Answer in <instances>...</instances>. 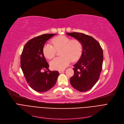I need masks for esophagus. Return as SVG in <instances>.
<instances>
[{
  "label": "esophagus",
  "mask_w": 124,
  "mask_h": 124,
  "mask_svg": "<svg viewBox=\"0 0 124 124\" xmlns=\"http://www.w3.org/2000/svg\"><path fill=\"white\" fill-rule=\"evenodd\" d=\"M64 71H65V70H59V72L60 73H61L63 72Z\"/></svg>",
  "instance_id": "obj_1"
}]
</instances>
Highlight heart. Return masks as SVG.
I'll return each instance as SVG.
<instances>
[{"instance_id":"heart-1","label":"heart","mask_w":124,"mask_h":124,"mask_svg":"<svg viewBox=\"0 0 124 124\" xmlns=\"http://www.w3.org/2000/svg\"><path fill=\"white\" fill-rule=\"evenodd\" d=\"M54 46L50 44H46L43 49L45 57L51 59L55 56L57 51L61 50V57L54 58L50 62L51 67L55 70L64 69L70 63L75 62L80 57L83 51V44L78 40L72 39L64 36L54 38L52 41Z\"/></svg>"}]
</instances>
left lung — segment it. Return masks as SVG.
<instances>
[{
    "instance_id": "8db88e82",
    "label": "left lung",
    "mask_w": 124,
    "mask_h": 124,
    "mask_svg": "<svg viewBox=\"0 0 124 124\" xmlns=\"http://www.w3.org/2000/svg\"><path fill=\"white\" fill-rule=\"evenodd\" d=\"M66 35L80 41L83 44L82 55L73 65L74 75L70 83L80 92L90 89L98 81L102 70L103 51L99 43L93 37L80 32H67Z\"/></svg>"
}]
</instances>
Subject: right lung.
I'll list each match as a JSON object with an SVG mask.
<instances>
[{"mask_svg": "<svg viewBox=\"0 0 124 124\" xmlns=\"http://www.w3.org/2000/svg\"><path fill=\"white\" fill-rule=\"evenodd\" d=\"M56 34H43L31 39L25 44L22 52L21 68L29 85L37 92H46L53 87L59 75L58 71L49 70L43 53L45 43Z\"/></svg>", "mask_w": 124, "mask_h": 124, "instance_id": "right-lung-1", "label": "right lung"}]
</instances>
